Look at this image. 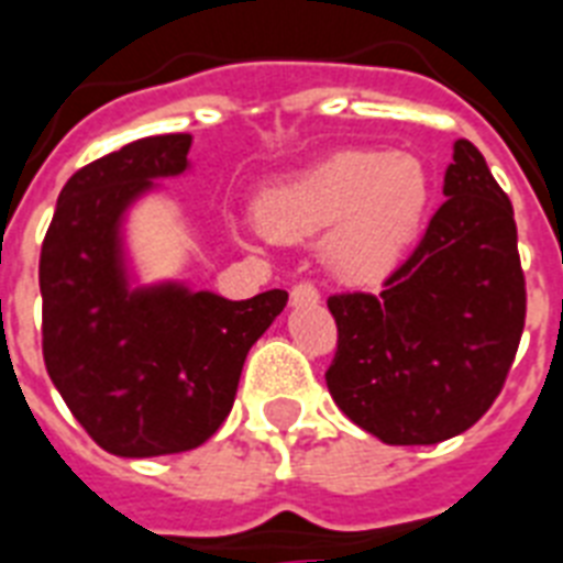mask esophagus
<instances>
[{"instance_id": "1", "label": "esophagus", "mask_w": 563, "mask_h": 563, "mask_svg": "<svg viewBox=\"0 0 563 563\" xmlns=\"http://www.w3.org/2000/svg\"><path fill=\"white\" fill-rule=\"evenodd\" d=\"M320 302V294H317V287L308 285V282H302V285H296L294 290H290V305L294 308H299V305H317Z\"/></svg>"}]
</instances>
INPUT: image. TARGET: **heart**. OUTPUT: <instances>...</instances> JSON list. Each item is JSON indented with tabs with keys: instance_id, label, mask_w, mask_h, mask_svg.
I'll use <instances>...</instances> for the list:
<instances>
[{
	"instance_id": "b5f03b06",
	"label": "heart",
	"mask_w": 563,
	"mask_h": 563,
	"mask_svg": "<svg viewBox=\"0 0 563 563\" xmlns=\"http://www.w3.org/2000/svg\"><path fill=\"white\" fill-rule=\"evenodd\" d=\"M429 173L408 152H338L267 187L255 217L273 241L322 238V264L346 285H378L420 234Z\"/></svg>"
}]
</instances>
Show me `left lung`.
<instances>
[{"mask_svg": "<svg viewBox=\"0 0 563 563\" xmlns=\"http://www.w3.org/2000/svg\"><path fill=\"white\" fill-rule=\"evenodd\" d=\"M443 196L382 294L329 299L331 399L390 446L467 431L503 390L526 322L514 208L470 141L452 146Z\"/></svg>", "mask_w": 563, "mask_h": 563, "instance_id": "8db88e82", "label": "left lung"}]
</instances>
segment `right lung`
I'll return each instance as SVG.
<instances>
[{"mask_svg": "<svg viewBox=\"0 0 563 563\" xmlns=\"http://www.w3.org/2000/svg\"><path fill=\"white\" fill-rule=\"evenodd\" d=\"M190 134L143 137L69 178L41 250L43 361L90 438L120 459L202 446L229 417L252 343L285 290L232 302L178 278L143 282L129 217L190 173Z\"/></svg>", "mask_w": 563, "mask_h": 563, "instance_id": "right-lung-1", "label": "right lung"}]
</instances>
